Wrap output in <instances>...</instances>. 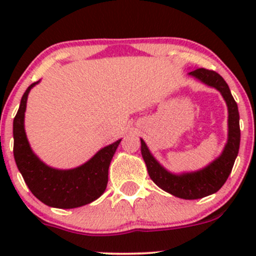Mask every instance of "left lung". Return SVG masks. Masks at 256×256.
I'll list each match as a JSON object with an SVG mask.
<instances>
[{"label":"left lung","mask_w":256,"mask_h":256,"mask_svg":"<svg viewBox=\"0 0 256 256\" xmlns=\"http://www.w3.org/2000/svg\"><path fill=\"white\" fill-rule=\"evenodd\" d=\"M188 76L207 86L218 90L226 102L228 108V138L223 151L203 168L180 174H174L164 168L152 154L142 138H140L141 154L146 164L150 178L161 190L182 200H200L218 192L230 174L240 146L239 112L228 84L218 73L198 68L190 70Z\"/></svg>","instance_id":"left-lung-1"}]
</instances>
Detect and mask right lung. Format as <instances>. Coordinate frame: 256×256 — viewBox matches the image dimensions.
Here are the masks:
<instances>
[{"mask_svg": "<svg viewBox=\"0 0 256 256\" xmlns=\"http://www.w3.org/2000/svg\"><path fill=\"white\" fill-rule=\"evenodd\" d=\"M33 82L23 94L14 120V156L26 184L44 204L72 209L89 204L106 190L109 166L120 140L100 148L85 164L76 168L59 170L48 166L33 152L24 130V114Z\"/></svg>", "mask_w": 256, "mask_h": 256, "instance_id": "add662e5", "label": "right lung"}]
</instances>
